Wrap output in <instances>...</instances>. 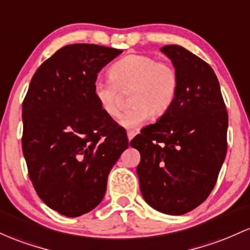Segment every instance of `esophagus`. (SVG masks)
Segmentation results:
<instances>
[{"label":"esophagus","instance_id":"esophagus-1","mask_svg":"<svg viewBox=\"0 0 250 250\" xmlns=\"http://www.w3.org/2000/svg\"><path fill=\"white\" fill-rule=\"evenodd\" d=\"M135 131H134V130H128L127 131V136H128V141H131V139H133L134 138V136H135Z\"/></svg>","mask_w":250,"mask_h":250}]
</instances>
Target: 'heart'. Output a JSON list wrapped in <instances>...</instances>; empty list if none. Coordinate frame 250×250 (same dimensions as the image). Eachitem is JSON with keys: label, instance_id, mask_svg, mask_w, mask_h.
I'll return each instance as SVG.
<instances>
[{"label": "heart", "instance_id": "1", "mask_svg": "<svg viewBox=\"0 0 250 250\" xmlns=\"http://www.w3.org/2000/svg\"><path fill=\"white\" fill-rule=\"evenodd\" d=\"M110 77L95 81V98L104 114L117 117L123 94L131 91L133 106L120 119V125L127 129L146 125L153 114L163 116L174 102L178 75L167 62H159L146 54H130L112 65Z\"/></svg>", "mask_w": 250, "mask_h": 250}]
</instances>
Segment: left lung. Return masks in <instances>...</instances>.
<instances>
[{"mask_svg": "<svg viewBox=\"0 0 250 250\" xmlns=\"http://www.w3.org/2000/svg\"><path fill=\"white\" fill-rule=\"evenodd\" d=\"M177 71L169 110L130 141L142 197L153 209L179 216L201 205L215 188L227 154L228 112L211 66L178 45L161 47Z\"/></svg>", "mask_w": 250, "mask_h": 250, "instance_id": "obj_1", "label": "left lung"}]
</instances>
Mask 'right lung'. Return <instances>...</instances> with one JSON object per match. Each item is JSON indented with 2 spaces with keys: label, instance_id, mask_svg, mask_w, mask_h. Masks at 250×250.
Segmentation results:
<instances>
[{
  "label": "right lung",
  "instance_id": "1",
  "mask_svg": "<svg viewBox=\"0 0 250 250\" xmlns=\"http://www.w3.org/2000/svg\"><path fill=\"white\" fill-rule=\"evenodd\" d=\"M121 49L73 43L42 62L22 103V152L38 196L78 217L102 202L108 175L128 148L125 131L94 95L97 73Z\"/></svg>",
  "mask_w": 250,
  "mask_h": 250
}]
</instances>
